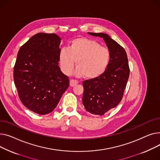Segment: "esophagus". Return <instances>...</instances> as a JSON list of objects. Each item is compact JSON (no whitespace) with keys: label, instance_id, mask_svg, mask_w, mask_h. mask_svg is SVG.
<instances>
[{"label":"esophagus","instance_id":"34e87169","mask_svg":"<svg viewBox=\"0 0 160 160\" xmlns=\"http://www.w3.org/2000/svg\"><path fill=\"white\" fill-rule=\"evenodd\" d=\"M77 84H78V81L76 80H73V79H70V87H74L75 85H76Z\"/></svg>","mask_w":160,"mask_h":160}]
</instances>
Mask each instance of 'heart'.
Masks as SVG:
<instances>
[{
    "instance_id": "heart-1",
    "label": "heart",
    "mask_w": 160,
    "mask_h": 160,
    "mask_svg": "<svg viewBox=\"0 0 160 160\" xmlns=\"http://www.w3.org/2000/svg\"><path fill=\"white\" fill-rule=\"evenodd\" d=\"M110 50L94 39L78 37L73 39L68 48H62L59 53V62L62 72L69 75L75 64L77 77L85 76L94 79L105 72L110 61Z\"/></svg>"
}]
</instances>
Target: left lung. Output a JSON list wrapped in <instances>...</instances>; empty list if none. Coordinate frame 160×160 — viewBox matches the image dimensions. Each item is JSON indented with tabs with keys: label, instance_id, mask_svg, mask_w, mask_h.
<instances>
[{
	"label": "left lung",
	"instance_id": "left-lung-1",
	"mask_svg": "<svg viewBox=\"0 0 160 160\" xmlns=\"http://www.w3.org/2000/svg\"><path fill=\"white\" fill-rule=\"evenodd\" d=\"M103 39L110 52L105 72L94 79L84 81L82 104L90 113L102 116L117 107L123 96L129 77L128 58L125 49L104 33H88Z\"/></svg>",
	"mask_w": 160,
	"mask_h": 160
}]
</instances>
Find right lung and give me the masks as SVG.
Masks as SVG:
<instances>
[{
	"label": "right lung",
	"mask_w": 160,
	"mask_h": 160,
	"mask_svg": "<svg viewBox=\"0 0 160 160\" xmlns=\"http://www.w3.org/2000/svg\"><path fill=\"white\" fill-rule=\"evenodd\" d=\"M61 41L55 33H38L17 53L13 79L18 97L28 109L41 115L52 112L69 87L59 67Z\"/></svg>",
	"instance_id": "right-lung-1"
}]
</instances>
